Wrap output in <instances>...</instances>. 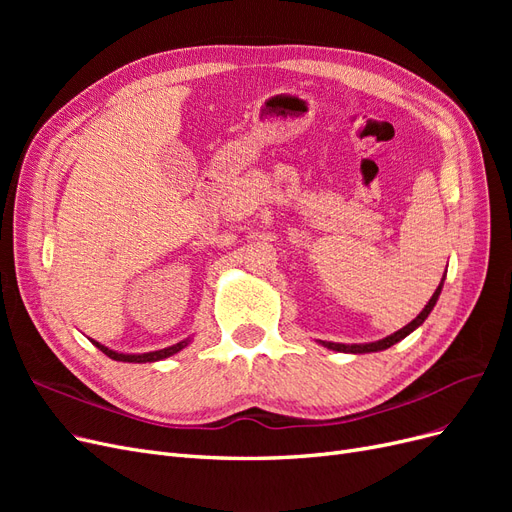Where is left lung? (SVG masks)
Here are the masks:
<instances>
[{"mask_svg":"<svg viewBox=\"0 0 512 512\" xmlns=\"http://www.w3.org/2000/svg\"><path fill=\"white\" fill-rule=\"evenodd\" d=\"M444 277H446V273H444ZM444 277H442V282H440V286L436 288V292L431 294V299L427 301V305L423 307V312L418 314L412 322H408L404 329H399V331H395V333H391V335H386L384 339H378V342H369V344H337V342H322L320 339V346H324V348H329V350H333V352H346V354H367V352H382V350H386V348H391V346H395L397 342H401V339L404 337H408L412 331H416L418 327H421V324L427 320V316L431 314V309L436 307V303H438V299H440V292H442V286H444Z\"/></svg>","mask_w":512,"mask_h":512,"instance_id":"1","label":"left lung"}]
</instances>
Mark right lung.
I'll use <instances>...</instances> for the list:
<instances>
[{
    "instance_id": "add662e5",
    "label": "right lung",
    "mask_w": 512,
    "mask_h": 512,
    "mask_svg": "<svg viewBox=\"0 0 512 512\" xmlns=\"http://www.w3.org/2000/svg\"><path fill=\"white\" fill-rule=\"evenodd\" d=\"M91 344H94L98 350H102L106 356H111L113 361H121V363H156V361H162V359H168V356H173L177 352H181L185 346L192 344V337H185L181 339V342L168 346V348H162V350H153V352H143V354H126V352H117V350H111L106 348L104 344L96 342V339H91Z\"/></svg>"
}]
</instances>
